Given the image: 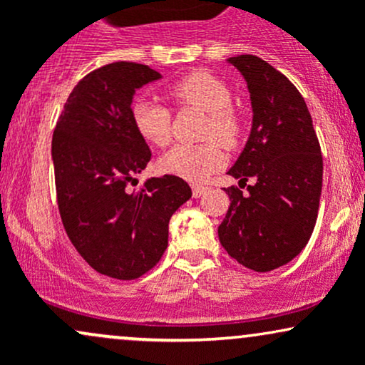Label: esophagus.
<instances>
[{"instance_id":"esophagus-1","label":"esophagus","mask_w":365,"mask_h":365,"mask_svg":"<svg viewBox=\"0 0 365 365\" xmlns=\"http://www.w3.org/2000/svg\"><path fill=\"white\" fill-rule=\"evenodd\" d=\"M209 190V187H202V185H194L192 187V195L194 197H200L202 194H206Z\"/></svg>"}]
</instances>
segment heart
<instances>
[{"label": "heart", "instance_id": "obj_1", "mask_svg": "<svg viewBox=\"0 0 365 365\" xmlns=\"http://www.w3.org/2000/svg\"><path fill=\"white\" fill-rule=\"evenodd\" d=\"M166 92L178 108H197L207 113L202 132L206 139L216 137L228 149L238 145L244 125L238 111L232 106V91L221 78L207 72H192L171 83ZM132 121L142 139L149 144L165 148L170 142L171 110L165 104L135 99L132 103ZM219 143L206 140L200 144L175 145L159 159V168L188 182H204L225 161V150Z\"/></svg>", "mask_w": 365, "mask_h": 365}]
</instances>
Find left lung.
I'll return each instance as SVG.
<instances>
[{"label":"left lung","mask_w":365,"mask_h":365,"mask_svg":"<svg viewBox=\"0 0 365 365\" xmlns=\"http://www.w3.org/2000/svg\"><path fill=\"white\" fill-rule=\"evenodd\" d=\"M244 75L252 103V130L228 175L247 192L225 188L230 207L217 237L230 257L257 273L302 252L319 209L322 156L302 94L282 72L254 54L228 58Z\"/></svg>","instance_id":"1"}]
</instances>
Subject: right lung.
Wrapping results in <instances>:
<instances>
[{"label": "right lung", "mask_w": 365, "mask_h": 365, "mask_svg": "<svg viewBox=\"0 0 365 365\" xmlns=\"http://www.w3.org/2000/svg\"><path fill=\"white\" fill-rule=\"evenodd\" d=\"M158 78L161 73L142 63L104 65L75 86L54 127L61 223L83 261L110 278L135 279L153 269L168 247L170 217L192 197L175 175L130 192L150 161L132 121V98Z\"/></svg>", "instance_id": "right-lung-1"}]
</instances>
